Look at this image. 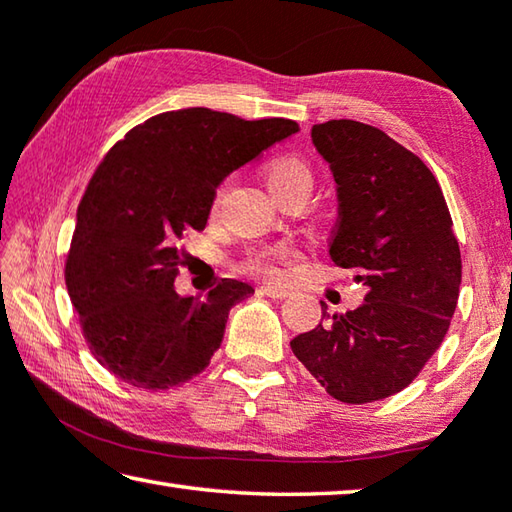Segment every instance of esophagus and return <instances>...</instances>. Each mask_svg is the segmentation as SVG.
<instances>
[{
  "instance_id": "obj_1",
  "label": "esophagus",
  "mask_w": 512,
  "mask_h": 512,
  "mask_svg": "<svg viewBox=\"0 0 512 512\" xmlns=\"http://www.w3.org/2000/svg\"><path fill=\"white\" fill-rule=\"evenodd\" d=\"M262 290H264L268 297H273V299H286L290 295L288 288H279V286H270V284L262 286Z\"/></svg>"
}]
</instances>
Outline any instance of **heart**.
<instances>
[{"instance_id": "b5f03b06", "label": "heart", "mask_w": 512, "mask_h": 512, "mask_svg": "<svg viewBox=\"0 0 512 512\" xmlns=\"http://www.w3.org/2000/svg\"><path fill=\"white\" fill-rule=\"evenodd\" d=\"M262 175H264V182H266L268 190L273 193L277 202H282V199H286L290 195L308 197L310 190H313V184H315L313 168H310V164L304 157L293 155V153H282V155L270 157L264 164ZM222 190L224 188H219L217 197L222 195ZM286 255H290V248H286V246L259 250V253H255L248 259V268L259 270V273L273 275L275 273L273 262H277V259H282Z\"/></svg>"}]
</instances>
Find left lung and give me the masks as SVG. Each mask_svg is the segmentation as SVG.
<instances>
[{
    "label": "left lung",
    "instance_id": "8db88e82",
    "mask_svg": "<svg viewBox=\"0 0 512 512\" xmlns=\"http://www.w3.org/2000/svg\"><path fill=\"white\" fill-rule=\"evenodd\" d=\"M337 184L339 217L328 255L366 286L348 313H326L290 348L344 404L404 390L450 326L462 255L435 175L384 130L330 119L310 130Z\"/></svg>",
    "mask_w": 512,
    "mask_h": 512
}]
</instances>
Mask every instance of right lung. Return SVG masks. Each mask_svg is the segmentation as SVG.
Segmentation results:
<instances>
[{"mask_svg": "<svg viewBox=\"0 0 512 512\" xmlns=\"http://www.w3.org/2000/svg\"><path fill=\"white\" fill-rule=\"evenodd\" d=\"M297 130L293 119L182 108L146 119L108 150L77 208L66 286L90 353L115 377L164 390L210 364L230 308L255 290L222 279L204 299L182 297V242L204 230L233 170Z\"/></svg>", "mask_w": 512, "mask_h": 512, "instance_id": "obj_1", "label": "right lung"}]
</instances>
